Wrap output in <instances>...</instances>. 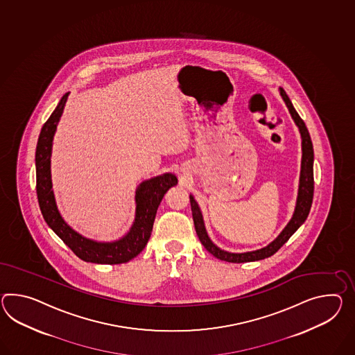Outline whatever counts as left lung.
Masks as SVG:
<instances>
[{"label":"left lung","mask_w":355,"mask_h":355,"mask_svg":"<svg viewBox=\"0 0 355 355\" xmlns=\"http://www.w3.org/2000/svg\"><path fill=\"white\" fill-rule=\"evenodd\" d=\"M281 96L284 98L288 112L291 114L296 125L299 127L300 135H302V146H303V157H302V172H300V184H299V195L296 201V208L291 220L286 225L285 230L277 237L275 241L269 243L267 248H263L260 250L251 251V252H243V254H234L227 252L216 248L213 242L210 241L208 234L205 231V225L202 220V216L200 211L199 205L195 199L190 196L191 210H192V218L196 234L199 236L200 241L204 245V248L216 257V259L225 260L230 263H246V261H255V260L266 259L272 257L275 252L279 250L284 243L296 232V230L303 225L308 214L311 211V202H313V193H314V175H313V160H314V153H313V145H311V136L308 128L305 125L300 115L295 110L294 106L291 104L288 96L286 95L285 91L281 88Z\"/></svg>","instance_id":"left-lung-1"}]
</instances>
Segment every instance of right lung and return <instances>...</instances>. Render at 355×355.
<instances>
[{
  "label": "right lung",
  "mask_w": 355,
  "mask_h": 355,
  "mask_svg": "<svg viewBox=\"0 0 355 355\" xmlns=\"http://www.w3.org/2000/svg\"><path fill=\"white\" fill-rule=\"evenodd\" d=\"M69 92L61 97L60 103L44 123L35 148V190L41 213L46 223L60 237L78 258L97 264H121L137 257L151 236L156 210L165 192L177 184V177L163 174L139 184L136 191V218L130 232L115 242H96L77 234L64 222L52 192L50 156L52 139L60 119Z\"/></svg>",
  "instance_id": "right-lung-1"
}]
</instances>
